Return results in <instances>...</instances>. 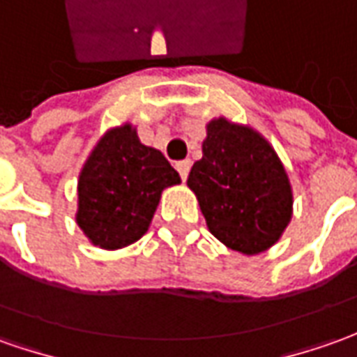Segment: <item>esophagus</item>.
<instances>
[{"label":"esophagus","instance_id":"esophagus-1","mask_svg":"<svg viewBox=\"0 0 357 357\" xmlns=\"http://www.w3.org/2000/svg\"><path fill=\"white\" fill-rule=\"evenodd\" d=\"M176 169L179 172L181 179L185 181L189 176V169H191V160H181V162H178V164H176Z\"/></svg>","mask_w":357,"mask_h":357}]
</instances>
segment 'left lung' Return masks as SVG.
<instances>
[{"label": "left lung", "instance_id": "1", "mask_svg": "<svg viewBox=\"0 0 357 357\" xmlns=\"http://www.w3.org/2000/svg\"><path fill=\"white\" fill-rule=\"evenodd\" d=\"M211 234L254 256L281 238L293 215L287 172L271 144L254 128L213 119L203 158L188 178Z\"/></svg>", "mask_w": 357, "mask_h": 357}]
</instances>
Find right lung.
<instances>
[{
    "instance_id": "1",
    "label": "right lung",
    "mask_w": 357,
    "mask_h": 357,
    "mask_svg": "<svg viewBox=\"0 0 357 357\" xmlns=\"http://www.w3.org/2000/svg\"><path fill=\"white\" fill-rule=\"evenodd\" d=\"M181 183L164 154L121 125L99 138L77 179L76 222L93 246L125 248L144 236L162 191Z\"/></svg>"
}]
</instances>
